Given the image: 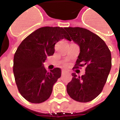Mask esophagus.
Wrapping results in <instances>:
<instances>
[{"instance_id": "34e87169", "label": "esophagus", "mask_w": 120, "mask_h": 120, "mask_svg": "<svg viewBox=\"0 0 120 120\" xmlns=\"http://www.w3.org/2000/svg\"><path fill=\"white\" fill-rule=\"evenodd\" d=\"M67 73L65 70H62V75H65V73Z\"/></svg>"}]
</instances>
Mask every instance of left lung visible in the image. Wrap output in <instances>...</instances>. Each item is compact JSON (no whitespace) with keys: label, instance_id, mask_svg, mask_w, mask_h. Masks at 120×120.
<instances>
[{"label":"left lung","instance_id":"left-lung-1","mask_svg":"<svg viewBox=\"0 0 120 120\" xmlns=\"http://www.w3.org/2000/svg\"><path fill=\"white\" fill-rule=\"evenodd\" d=\"M71 39L80 47L75 68L86 66L81 77L72 73L73 79L67 85L71 98L88 102L96 98L106 83L111 69V53L103 40L89 30L82 27H65Z\"/></svg>","mask_w":120,"mask_h":120}]
</instances>
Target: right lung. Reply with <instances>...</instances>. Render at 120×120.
I'll use <instances>...</instances> for the list:
<instances>
[{"label": "right lung", "instance_id": "right-lung-1", "mask_svg": "<svg viewBox=\"0 0 120 120\" xmlns=\"http://www.w3.org/2000/svg\"><path fill=\"white\" fill-rule=\"evenodd\" d=\"M63 38L70 40L65 28L40 27L27 36L17 48L13 59L15 82L20 94L31 103L47 100L61 76L60 68L47 71L44 62L54 54L55 45Z\"/></svg>", "mask_w": 120, "mask_h": 120}]
</instances>
